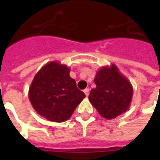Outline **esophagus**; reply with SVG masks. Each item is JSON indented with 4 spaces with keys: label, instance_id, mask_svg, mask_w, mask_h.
<instances>
[{
    "label": "esophagus",
    "instance_id": "esophagus-1",
    "mask_svg": "<svg viewBox=\"0 0 160 160\" xmlns=\"http://www.w3.org/2000/svg\"><path fill=\"white\" fill-rule=\"evenodd\" d=\"M89 90H89L88 88H86V89H85V90H84V93H85L86 96H88V95H89Z\"/></svg>",
    "mask_w": 160,
    "mask_h": 160
}]
</instances>
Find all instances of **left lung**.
<instances>
[{
  "instance_id": "left-lung-1",
  "label": "left lung",
  "mask_w": 160,
  "mask_h": 160,
  "mask_svg": "<svg viewBox=\"0 0 160 160\" xmlns=\"http://www.w3.org/2000/svg\"><path fill=\"white\" fill-rule=\"evenodd\" d=\"M95 84L89 100L105 119H112L129 109L133 96V86L115 65L103 66L96 72Z\"/></svg>"
}]
</instances>
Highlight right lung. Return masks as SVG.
I'll use <instances>...</instances> for the list:
<instances>
[{
    "instance_id": "right-lung-1",
    "label": "right lung",
    "mask_w": 160,
    "mask_h": 160,
    "mask_svg": "<svg viewBox=\"0 0 160 160\" xmlns=\"http://www.w3.org/2000/svg\"><path fill=\"white\" fill-rule=\"evenodd\" d=\"M85 97L70 76V68L51 61L36 73L29 88V100L37 114L52 122H65Z\"/></svg>"
}]
</instances>
